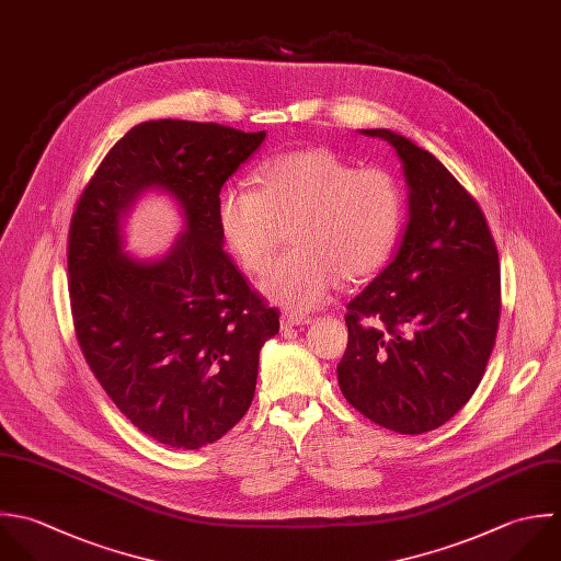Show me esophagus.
Wrapping results in <instances>:
<instances>
[{
    "mask_svg": "<svg viewBox=\"0 0 561 561\" xmlns=\"http://www.w3.org/2000/svg\"><path fill=\"white\" fill-rule=\"evenodd\" d=\"M310 323V317L306 314H282V328L288 330V328H299V325H306Z\"/></svg>",
    "mask_w": 561,
    "mask_h": 561,
    "instance_id": "obj_1",
    "label": "esophagus"
}]
</instances>
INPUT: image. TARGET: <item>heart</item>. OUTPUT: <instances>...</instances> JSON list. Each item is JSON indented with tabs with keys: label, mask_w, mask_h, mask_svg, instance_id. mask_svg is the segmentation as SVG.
I'll use <instances>...</instances> for the list:
<instances>
[{
	"label": "heart",
	"mask_w": 561,
	"mask_h": 561,
	"mask_svg": "<svg viewBox=\"0 0 561 561\" xmlns=\"http://www.w3.org/2000/svg\"><path fill=\"white\" fill-rule=\"evenodd\" d=\"M260 190L229 185L218 222L231 251L264 275L290 229L295 247L264 279V293L295 312L323 306L341 277L363 282L391 257L404 216L398 179L385 168H356L325 148L266 161Z\"/></svg>",
	"instance_id": "heart-1"
}]
</instances>
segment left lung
<instances>
[{
    "instance_id": "obj_1",
    "label": "left lung",
    "mask_w": 561,
    "mask_h": 561,
    "mask_svg": "<svg viewBox=\"0 0 561 561\" xmlns=\"http://www.w3.org/2000/svg\"><path fill=\"white\" fill-rule=\"evenodd\" d=\"M409 183L396 260L347 304L336 367L345 400L374 424L422 435L455 417L485 376L501 321V262L474 196L428 150L387 128Z\"/></svg>"
}]
</instances>
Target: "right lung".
I'll list each match as a JSON object with an SVG mask.
<instances>
[{
  "label": "right lung",
  "mask_w": 561,
  "mask_h": 561,
  "mask_svg": "<svg viewBox=\"0 0 561 561\" xmlns=\"http://www.w3.org/2000/svg\"><path fill=\"white\" fill-rule=\"evenodd\" d=\"M216 122L133 126L84 185L67 244L71 319L113 404L159 444L198 450L227 435L255 396L271 308L222 249L218 196L264 141ZM146 186L182 205L186 231L159 263L121 251L118 222Z\"/></svg>",
  "instance_id": "obj_1"
}]
</instances>
